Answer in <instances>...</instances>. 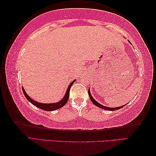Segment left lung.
Segmentation results:
<instances>
[{
  "label": "left lung",
  "instance_id": "8db88e82",
  "mask_svg": "<svg viewBox=\"0 0 156 156\" xmlns=\"http://www.w3.org/2000/svg\"><path fill=\"white\" fill-rule=\"evenodd\" d=\"M130 43H131V42L130 41H129ZM88 95H89V97H90V100H91V101L93 102V103L95 104V106H98L99 108H102V109H104V110H106V111H116V110H119V109H120V108H122V107H124L125 105H124V106H118V107H114V108H110V107H107V106H103V105H101V104H100L99 103H98V101H97L95 99H94L93 98V96L91 95V93H90V88L88 89Z\"/></svg>",
  "mask_w": 156,
  "mask_h": 156
}]
</instances>
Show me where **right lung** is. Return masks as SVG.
<instances>
[{
    "mask_svg": "<svg viewBox=\"0 0 156 156\" xmlns=\"http://www.w3.org/2000/svg\"><path fill=\"white\" fill-rule=\"evenodd\" d=\"M75 81H76V80L73 81L72 82L70 83V85L68 86V87L67 88V90H66V92L65 95L63 96V98H62V99H61L59 101L56 102V103L44 104V103H41V102H38L37 101L34 100V99H32L29 95H27V94L26 93V92L25 91L23 87V94H24L25 98H26L27 100L29 101L30 103L32 104L33 105L37 106V108H39L41 109L44 110V111H55V110H57V109L61 108V107H63L66 103H67V101L68 100V98H69V94H70V88H71V86H73V84L74 83V82H75Z\"/></svg>",
    "mask_w": 156,
    "mask_h": 156,
    "instance_id": "1",
    "label": "right lung"
}]
</instances>
